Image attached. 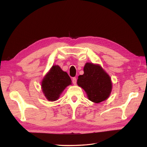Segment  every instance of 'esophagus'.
Here are the masks:
<instances>
[{
    "label": "esophagus",
    "mask_w": 147,
    "mask_h": 147,
    "mask_svg": "<svg viewBox=\"0 0 147 147\" xmlns=\"http://www.w3.org/2000/svg\"><path fill=\"white\" fill-rule=\"evenodd\" d=\"M72 82H73V83L74 84H76V83H77V78H76V77H74L72 78Z\"/></svg>",
    "instance_id": "esophagus-1"
}]
</instances>
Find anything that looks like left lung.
I'll return each mask as SVG.
<instances>
[{
    "label": "left lung",
    "instance_id": "obj_1",
    "mask_svg": "<svg viewBox=\"0 0 147 147\" xmlns=\"http://www.w3.org/2000/svg\"><path fill=\"white\" fill-rule=\"evenodd\" d=\"M84 74L79 75L77 84L86 91L88 99L99 103L108 98L112 91V82L109 75L98 65L86 63Z\"/></svg>",
    "mask_w": 147,
    "mask_h": 147
}]
</instances>
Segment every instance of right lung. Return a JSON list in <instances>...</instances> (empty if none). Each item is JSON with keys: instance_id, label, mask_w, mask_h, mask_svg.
Wrapping results in <instances>:
<instances>
[{"instance_id": "add662e5", "label": "right lung", "mask_w": 147, "mask_h": 147, "mask_svg": "<svg viewBox=\"0 0 147 147\" xmlns=\"http://www.w3.org/2000/svg\"><path fill=\"white\" fill-rule=\"evenodd\" d=\"M70 84L71 79L67 73L62 70L59 66L53 65L43 80L42 91L48 100L55 101Z\"/></svg>"}]
</instances>
